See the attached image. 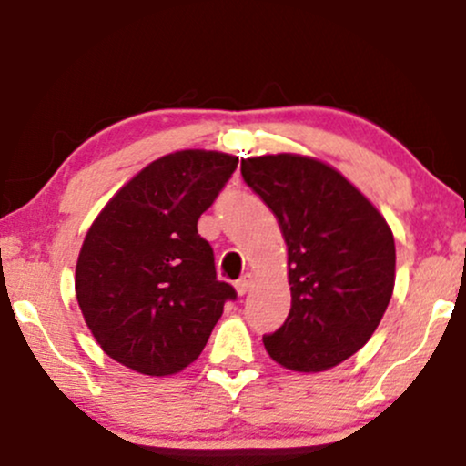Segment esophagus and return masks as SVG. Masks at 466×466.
Segmentation results:
<instances>
[{"instance_id": "1", "label": "esophagus", "mask_w": 466, "mask_h": 466, "mask_svg": "<svg viewBox=\"0 0 466 466\" xmlns=\"http://www.w3.org/2000/svg\"><path fill=\"white\" fill-rule=\"evenodd\" d=\"M251 285H254V276L245 274L243 278H240V280H237V285H234V287H237L238 296H245V293H248L251 289Z\"/></svg>"}]
</instances>
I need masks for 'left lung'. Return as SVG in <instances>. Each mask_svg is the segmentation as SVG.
<instances>
[{"instance_id":"8db88e82","label":"left lung","mask_w":466,"mask_h":466,"mask_svg":"<svg viewBox=\"0 0 466 466\" xmlns=\"http://www.w3.org/2000/svg\"><path fill=\"white\" fill-rule=\"evenodd\" d=\"M287 243L291 311L265 350L293 372H324L370 339L397 278L386 217L339 170L298 153L240 159Z\"/></svg>"}]
</instances>
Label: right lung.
Here are the masks:
<instances>
[{"mask_svg": "<svg viewBox=\"0 0 466 466\" xmlns=\"http://www.w3.org/2000/svg\"><path fill=\"white\" fill-rule=\"evenodd\" d=\"M237 155L186 148L144 166L106 201L76 260L85 324L111 360L168 377L201 355L226 300L197 221L237 170Z\"/></svg>", "mask_w": 466, "mask_h": 466, "instance_id": "obj_1", "label": "right lung"}]
</instances>
